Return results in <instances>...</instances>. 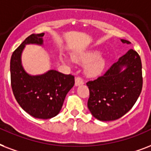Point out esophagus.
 <instances>
[{
	"instance_id": "esophagus-1",
	"label": "esophagus",
	"mask_w": 151,
	"mask_h": 151,
	"mask_svg": "<svg viewBox=\"0 0 151 151\" xmlns=\"http://www.w3.org/2000/svg\"><path fill=\"white\" fill-rule=\"evenodd\" d=\"M75 84H76V86L82 85V84H83V80L80 77H76V78L75 79Z\"/></svg>"
}]
</instances>
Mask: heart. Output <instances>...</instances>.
Returning <instances> with one entry per match:
<instances>
[{"label":"heart","mask_w":151,"mask_h":151,"mask_svg":"<svg viewBox=\"0 0 151 151\" xmlns=\"http://www.w3.org/2000/svg\"><path fill=\"white\" fill-rule=\"evenodd\" d=\"M101 52L99 50H87L83 52L74 53L72 60L65 56H61V60L67 64H72L73 60L80 64H87L85 67V74L89 77H94L101 74L106 67V60L102 57H100Z\"/></svg>","instance_id":"1"}]
</instances>
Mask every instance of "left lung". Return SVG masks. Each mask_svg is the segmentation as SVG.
I'll list each match as a JSON object with an SVG mask.
<instances>
[{"instance_id": "left-lung-1", "label": "left lung", "mask_w": 151, "mask_h": 151, "mask_svg": "<svg viewBox=\"0 0 151 151\" xmlns=\"http://www.w3.org/2000/svg\"><path fill=\"white\" fill-rule=\"evenodd\" d=\"M86 85L90 91L87 107L93 116L101 121L119 119L132 108L142 91L140 57L135 50H129L103 76Z\"/></svg>"}]
</instances>
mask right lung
Returning <instances> with one entry per match:
<instances>
[{"label":"right lung","mask_w":151,"mask_h":151,"mask_svg":"<svg viewBox=\"0 0 151 151\" xmlns=\"http://www.w3.org/2000/svg\"><path fill=\"white\" fill-rule=\"evenodd\" d=\"M45 34H33L13 52L10 61L11 84L21 108L35 118L50 119L60 113L66 94L75 84L74 76L51 69L41 75H31L22 65L27 45H43Z\"/></svg>","instance_id":"add662e5"}]
</instances>
